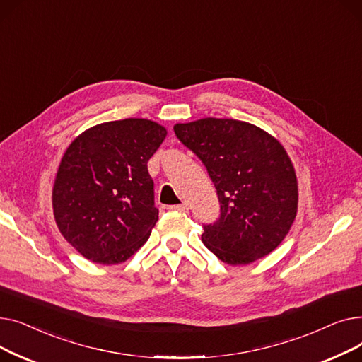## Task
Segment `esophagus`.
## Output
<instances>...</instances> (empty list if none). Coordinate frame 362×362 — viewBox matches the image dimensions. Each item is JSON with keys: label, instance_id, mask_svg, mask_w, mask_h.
<instances>
[{"label": "esophagus", "instance_id": "obj_1", "mask_svg": "<svg viewBox=\"0 0 362 362\" xmlns=\"http://www.w3.org/2000/svg\"><path fill=\"white\" fill-rule=\"evenodd\" d=\"M168 210H173V211H180V213H187L189 206L187 204H179V205H170Z\"/></svg>", "mask_w": 362, "mask_h": 362}]
</instances>
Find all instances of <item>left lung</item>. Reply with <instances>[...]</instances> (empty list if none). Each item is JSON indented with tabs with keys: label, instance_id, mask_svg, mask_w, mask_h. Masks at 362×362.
Segmentation results:
<instances>
[{
	"label": "left lung",
	"instance_id": "1",
	"mask_svg": "<svg viewBox=\"0 0 362 362\" xmlns=\"http://www.w3.org/2000/svg\"><path fill=\"white\" fill-rule=\"evenodd\" d=\"M175 133L217 189L220 218L204 226L206 248L230 265L274 251L298 211L296 173L283 145L258 126L233 119L177 123Z\"/></svg>",
	"mask_w": 362,
	"mask_h": 362
}]
</instances>
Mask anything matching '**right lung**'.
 <instances>
[{"instance_id":"right-lung-1","label":"right lung","mask_w":362,"mask_h":362,"mask_svg":"<svg viewBox=\"0 0 362 362\" xmlns=\"http://www.w3.org/2000/svg\"><path fill=\"white\" fill-rule=\"evenodd\" d=\"M164 126L124 119L89 127L66 149L52 187L64 239L86 259L111 265L135 254L158 220L148 161Z\"/></svg>"}]
</instances>
